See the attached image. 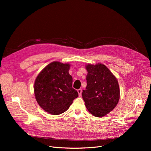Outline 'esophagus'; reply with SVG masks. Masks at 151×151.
<instances>
[{
	"instance_id": "esophagus-1",
	"label": "esophagus",
	"mask_w": 151,
	"mask_h": 151,
	"mask_svg": "<svg viewBox=\"0 0 151 151\" xmlns=\"http://www.w3.org/2000/svg\"><path fill=\"white\" fill-rule=\"evenodd\" d=\"M78 94H79V96H81V93H82V89H78Z\"/></svg>"
}]
</instances>
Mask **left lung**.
<instances>
[{
    "mask_svg": "<svg viewBox=\"0 0 151 151\" xmlns=\"http://www.w3.org/2000/svg\"><path fill=\"white\" fill-rule=\"evenodd\" d=\"M87 86L82 97L89 111L101 117L116 107L120 97L117 79L104 64H88L86 66Z\"/></svg>",
    "mask_w": 151,
    "mask_h": 151,
    "instance_id": "obj_1",
    "label": "left lung"
}]
</instances>
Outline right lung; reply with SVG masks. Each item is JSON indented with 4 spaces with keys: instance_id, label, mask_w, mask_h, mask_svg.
<instances>
[{
    "instance_id": "1",
    "label": "right lung",
    "mask_w": 151,
    "mask_h": 151,
    "mask_svg": "<svg viewBox=\"0 0 151 151\" xmlns=\"http://www.w3.org/2000/svg\"><path fill=\"white\" fill-rule=\"evenodd\" d=\"M70 65L53 62L37 77L34 93L38 105L53 115L64 113L78 97L72 88L73 78L69 74Z\"/></svg>"
}]
</instances>
